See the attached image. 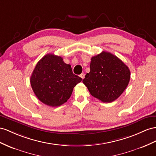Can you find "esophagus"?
<instances>
[{"label":"esophagus","instance_id":"obj_1","mask_svg":"<svg viewBox=\"0 0 156 156\" xmlns=\"http://www.w3.org/2000/svg\"><path fill=\"white\" fill-rule=\"evenodd\" d=\"M84 76H85V75H84V74H83V73H82L80 75V77L82 78V79L84 78Z\"/></svg>","mask_w":156,"mask_h":156}]
</instances>
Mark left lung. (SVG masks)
I'll return each instance as SVG.
<instances>
[{
  "mask_svg": "<svg viewBox=\"0 0 156 156\" xmlns=\"http://www.w3.org/2000/svg\"><path fill=\"white\" fill-rule=\"evenodd\" d=\"M90 72L82 82L91 95L102 102L117 99L126 88L130 78L129 68L121 59L108 52L91 57Z\"/></svg>",
  "mask_w": 156,
  "mask_h": 156,
  "instance_id": "8db88e82",
  "label": "left lung"
}]
</instances>
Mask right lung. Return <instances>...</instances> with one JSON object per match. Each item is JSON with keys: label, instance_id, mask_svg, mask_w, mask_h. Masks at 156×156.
Masks as SVG:
<instances>
[{"label": "right lung", "instance_id": "1", "mask_svg": "<svg viewBox=\"0 0 156 156\" xmlns=\"http://www.w3.org/2000/svg\"><path fill=\"white\" fill-rule=\"evenodd\" d=\"M82 80L73 74L71 66L61 57L47 54L37 63L30 83L40 101L47 105L58 107L67 101L74 87Z\"/></svg>", "mask_w": 156, "mask_h": 156}]
</instances>
